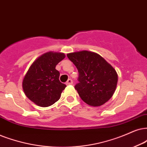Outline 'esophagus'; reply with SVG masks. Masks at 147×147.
Segmentation results:
<instances>
[{
    "label": "esophagus",
    "mask_w": 147,
    "mask_h": 147,
    "mask_svg": "<svg viewBox=\"0 0 147 147\" xmlns=\"http://www.w3.org/2000/svg\"><path fill=\"white\" fill-rule=\"evenodd\" d=\"M72 83H73V81H72V80L71 79H69L67 81H66V84L67 85H72Z\"/></svg>",
    "instance_id": "esophagus-1"
}]
</instances>
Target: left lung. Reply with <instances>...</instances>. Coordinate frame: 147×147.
<instances>
[{"mask_svg":"<svg viewBox=\"0 0 147 147\" xmlns=\"http://www.w3.org/2000/svg\"><path fill=\"white\" fill-rule=\"evenodd\" d=\"M79 72L75 90L83 101L92 107H100L109 101L116 90V70L98 53L81 51L67 54Z\"/></svg>","mask_w":147,"mask_h":147,"instance_id":"left-lung-1","label":"left lung"}]
</instances>
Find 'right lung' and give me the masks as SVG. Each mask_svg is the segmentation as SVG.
<instances>
[{
	"mask_svg": "<svg viewBox=\"0 0 147 147\" xmlns=\"http://www.w3.org/2000/svg\"><path fill=\"white\" fill-rule=\"evenodd\" d=\"M66 55L49 51L40 55L30 66L22 81L25 95L35 105L47 107L60 98L66 85L59 80L60 72L55 66Z\"/></svg>",
	"mask_w": 147,
	"mask_h": 147,
	"instance_id": "right-lung-1",
	"label": "right lung"
}]
</instances>
